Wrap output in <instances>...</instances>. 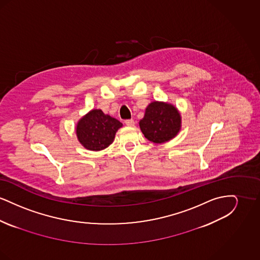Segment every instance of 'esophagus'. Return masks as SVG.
<instances>
[{
    "label": "esophagus",
    "instance_id": "1",
    "mask_svg": "<svg viewBox=\"0 0 260 260\" xmlns=\"http://www.w3.org/2000/svg\"><path fill=\"white\" fill-rule=\"evenodd\" d=\"M124 123H125L126 125H128V126H134V125H135V121H134L133 119H131V120H125Z\"/></svg>",
    "mask_w": 260,
    "mask_h": 260
}]
</instances>
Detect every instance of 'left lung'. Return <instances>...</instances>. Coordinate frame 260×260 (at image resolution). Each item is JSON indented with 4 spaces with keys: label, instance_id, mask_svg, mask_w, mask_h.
Instances as JSON below:
<instances>
[{
    "label": "left lung",
    "instance_id": "8db88e82",
    "mask_svg": "<svg viewBox=\"0 0 260 260\" xmlns=\"http://www.w3.org/2000/svg\"><path fill=\"white\" fill-rule=\"evenodd\" d=\"M139 126L144 136L154 143H165L174 138L181 128L180 113L173 104L153 101L145 110Z\"/></svg>",
    "mask_w": 260,
    "mask_h": 260
}]
</instances>
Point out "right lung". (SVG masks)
Segmentation results:
<instances>
[{"label": "right lung", "mask_w": 260, "mask_h": 260, "mask_svg": "<svg viewBox=\"0 0 260 260\" xmlns=\"http://www.w3.org/2000/svg\"><path fill=\"white\" fill-rule=\"evenodd\" d=\"M122 125L117 119L104 114L100 109H93L80 119L76 134L85 148L100 151L112 144L117 131Z\"/></svg>", "instance_id": "right-lung-1"}]
</instances>
